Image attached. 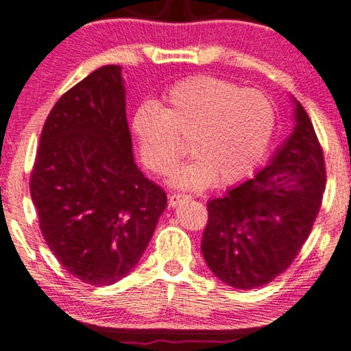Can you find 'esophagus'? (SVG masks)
Returning a JSON list of instances; mask_svg holds the SVG:
<instances>
[{"mask_svg":"<svg viewBox=\"0 0 351 351\" xmlns=\"http://www.w3.org/2000/svg\"><path fill=\"white\" fill-rule=\"evenodd\" d=\"M185 200H189V195H185V193H172V195L169 197V206L176 208V206H179L180 203Z\"/></svg>","mask_w":351,"mask_h":351,"instance_id":"obj_1","label":"esophagus"}]
</instances>
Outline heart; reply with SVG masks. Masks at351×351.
Segmentation results:
<instances>
[{
	"mask_svg": "<svg viewBox=\"0 0 351 351\" xmlns=\"http://www.w3.org/2000/svg\"><path fill=\"white\" fill-rule=\"evenodd\" d=\"M275 130V110L255 89L231 81L197 76L176 84L162 109L141 104L132 117V133L143 164L154 174L174 171L187 143L193 159L174 176L184 189L232 185L261 166Z\"/></svg>",
	"mask_w": 351,
	"mask_h": 351,
	"instance_id": "1",
	"label": "heart"
}]
</instances>
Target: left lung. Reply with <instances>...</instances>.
I'll return each mask as SVG.
<instances>
[{"label": "left lung", "instance_id": "obj_1", "mask_svg": "<svg viewBox=\"0 0 351 351\" xmlns=\"http://www.w3.org/2000/svg\"><path fill=\"white\" fill-rule=\"evenodd\" d=\"M295 130L254 179L208 202L202 252L223 283L252 289L291 265L311 234L326 190L313 122L295 101Z\"/></svg>", "mask_w": 351, "mask_h": 351}]
</instances>
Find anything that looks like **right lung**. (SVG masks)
Wrapping results in <instances>:
<instances>
[{"mask_svg": "<svg viewBox=\"0 0 351 351\" xmlns=\"http://www.w3.org/2000/svg\"><path fill=\"white\" fill-rule=\"evenodd\" d=\"M30 197L49 249L83 283L109 287L140 262L167 197L133 159L122 68H99L56 101Z\"/></svg>", "mask_w": 351, "mask_h": 351, "instance_id": "add662e5", "label": "right lung"}]
</instances>
